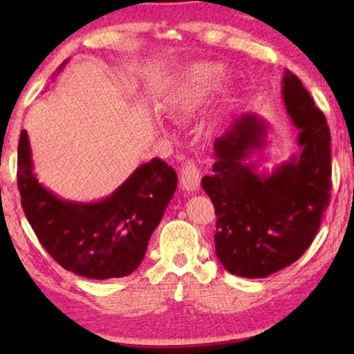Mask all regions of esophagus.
<instances>
[{"mask_svg": "<svg viewBox=\"0 0 354 354\" xmlns=\"http://www.w3.org/2000/svg\"><path fill=\"white\" fill-rule=\"evenodd\" d=\"M179 181H181V187L187 192H195L200 187L201 181V171L194 160H187L183 165L181 173H179Z\"/></svg>", "mask_w": 354, "mask_h": 354, "instance_id": "esophagus-1", "label": "esophagus"}]
</instances>
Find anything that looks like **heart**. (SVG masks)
I'll list each match as a JSON object with an SVG mask.
<instances>
[{"label": "heart", "instance_id": "obj_1", "mask_svg": "<svg viewBox=\"0 0 354 354\" xmlns=\"http://www.w3.org/2000/svg\"><path fill=\"white\" fill-rule=\"evenodd\" d=\"M225 81V71L215 64H196L185 71L178 82L170 104L175 111L190 112L220 91Z\"/></svg>", "mask_w": 354, "mask_h": 354}]
</instances>
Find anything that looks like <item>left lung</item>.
I'll return each mask as SVG.
<instances>
[{"label":"left lung","instance_id":"obj_1","mask_svg":"<svg viewBox=\"0 0 354 354\" xmlns=\"http://www.w3.org/2000/svg\"><path fill=\"white\" fill-rule=\"evenodd\" d=\"M283 98L299 129L301 151L272 175L253 156L267 145V124L243 113L217 137L211 176L201 185L217 215L215 254L227 272L266 278L290 266L313 243L331 196V134L323 112L289 70Z\"/></svg>","mask_w":354,"mask_h":354}]
</instances>
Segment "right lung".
<instances>
[{
	"mask_svg": "<svg viewBox=\"0 0 354 354\" xmlns=\"http://www.w3.org/2000/svg\"><path fill=\"white\" fill-rule=\"evenodd\" d=\"M17 181L23 211L48 254L80 277L111 279L127 277L140 266L149 237L175 194L178 176L169 164L154 158L104 200L65 201L34 175L31 147L23 129Z\"/></svg>",
	"mask_w": 354,
	"mask_h": 354,
	"instance_id": "right-lung-1",
	"label": "right lung"
}]
</instances>
